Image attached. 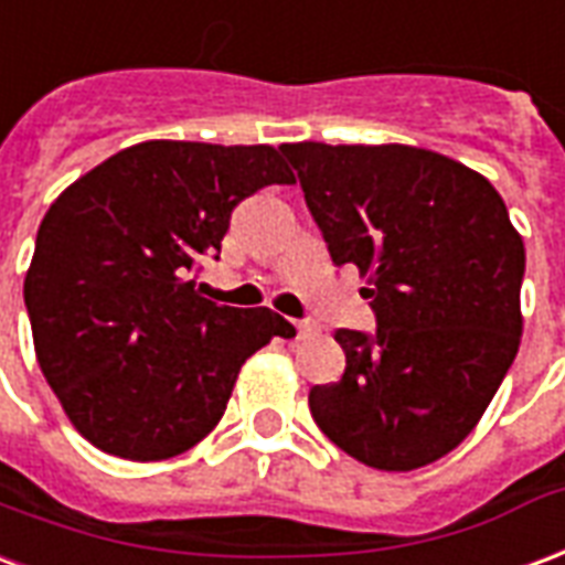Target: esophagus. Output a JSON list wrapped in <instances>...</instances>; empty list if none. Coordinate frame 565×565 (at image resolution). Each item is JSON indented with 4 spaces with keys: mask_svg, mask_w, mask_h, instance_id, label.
Returning <instances> with one entry per match:
<instances>
[{
    "mask_svg": "<svg viewBox=\"0 0 565 565\" xmlns=\"http://www.w3.org/2000/svg\"><path fill=\"white\" fill-rule=\"evenodd\" d=\"M296 332H299V338H308V335H315L317 326L311 323V320H299V323H296Z\"/></svg>",
    "mask_w": 565,
    "mask_h": 565,
    "instance_id": "esophagus-1",
    "label": "esophagus"
}]
</instances>
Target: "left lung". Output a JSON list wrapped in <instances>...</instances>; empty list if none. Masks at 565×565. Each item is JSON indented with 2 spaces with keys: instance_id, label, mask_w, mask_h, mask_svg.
Returning <instances> with one entry per match:
<instances>
[{
  "instance_id": "obj_1",
  "label": "left lung",
  "mask_w": 565,
  "mask_h": 565,
  "mask_svg": "<svg viewBox=\"0 0 565 565\" xmlns=\"http://www.w3.org/2000/svg\"><path fill=\"white\" fill-rule=\"evenodd\" d=\"M335 266L365 278L377 332L338 329V383L308 395L350 458L407 473L473 431L521 344L524 242L470 167L416 146L284 143Z\"/></svg>"
}]
</instances>
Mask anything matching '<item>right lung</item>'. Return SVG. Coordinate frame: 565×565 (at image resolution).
<instances>
[{
	"label": "right lung",
	"instance_id": "obj_1",
	"mask_svg": "<svg viewBox=\"0 0 565 565\" xmlns=\"http://www.w3.org/2000/svg\"><path fill=\"white\" fill-rule=\"evenodd\" d=\"M296 177L271 146L146 140L62 191L38 227L26 299L38 365L102 452L164 461L227 411L239 367L296 329L269 308L203 299L242 200Z\"/></svg>",
	"mask_w": 565,
	"mask_h": 565
}]
</instances>
